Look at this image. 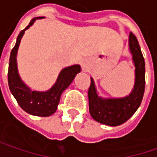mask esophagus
I'll return each mask as SVG.
<instances>
[{"label":"esophagus","mask_w":157,"mask_h":157,"mask_svg":"<svg viewBox=\"0 0 157 157\" xmlns=\"http://www.w3.org/2000/svg\"><path fill=\"white\" fill-rule=\"evenodd\" d=\"M82 66H83V67H85V66H84V64H82Z\"/></svg>","instance_id":"esophagus-1"}]
</instances>
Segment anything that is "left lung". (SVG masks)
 Segmentation results:
<instances>
[{"label": "left lung", "instance_id": "8db88e82", "mask_svg": "<svg viewBox=\"0 0 157 157\" xmlns=\"http://www.w3.org/2000/svg\"><path fill=\"white\" fill-rule=\"evenodd\" d=\"M130 50L135 65V84L132 93L123 98H101L98 96L94 82L90 79L88 90L89 109L97 122L109 126H118L131 118L140 106L145 91V61L139 42L130 33Z\"/></svg>", "mask_w": 157, "mask_h": 157}]
</instances>
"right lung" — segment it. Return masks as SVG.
Listing matches in <instances>:
<instances>
[{"label": "right lung", "instance_id": "1", "mask_svg": "<svg viewBox=\"0 0 157 157\" xmlns=\"http://www.w3.org/2000/svg\"><path fill=\"white\" fill-rule=\"evenodd\" d=\"M38 18H42V17L33 18L29 25L20 32L17 38V42L11 51L10 57L8 82L12 95L14 96L18 105L24 111H25L30 115L46 117V116H50L56 112L62 92L69 86L70 83L75 77L76 74H78L81 71V67L79 65H75L62 70L53 87L50 90L45 92L31 90L29 88L25 85L21 79L19 78L17 73V60H16L17 52L25 31L28 29L33 24V22Z\"/></svg>", "mask_w": 157, "mask_h": 157}]
</instances>
